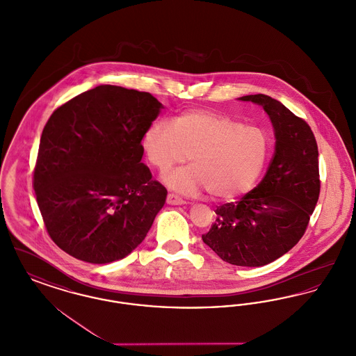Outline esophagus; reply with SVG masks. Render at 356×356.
Masks as SVG:
<instances>
[{
    "label": "esophagus",
    "instance_id": "esophagus-1",
    "mask_svg": "<svg viewBox=\"0 0 356 356\" xmlns=\"http://www.w3.org/2000/svg\"><path fill=\"white\" fill-rule=\"evenodd\" d=\"M167 203L172 204V205H181V204H186V200H183L181 197H179L177 195H173V193H168L167 195Z\"/></svg>",
    "mask_w": 356,
    "mask_h": 356
}]
</instances>
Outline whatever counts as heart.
<instances>
[{
  "instance_id": "b5f03b06",
  "label": "heart",
  "mask_w": 356,
  "mask_h": 356,
  "mask_svg": "<svg viewBox=\"0 0 356 356\" xmlns=\"http://www.w3.org/2000/svg\"><path fill=\"white\" fill-rule=\"evenodd\" d=\"M148 163L160 173L184 163L164 179L184 195L204 189L209 196L231 200L248 192L260 176L270 153V136L243 121L205 109H189L172 122L154 120L143 135Z\"/></svg>"
}]
</instances>
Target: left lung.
<instances>
[{"instance_id":"8db88e82","label":"left lung","mask_w":356,"mask_h":356,"mask_svg":"<svg viewBox=\"0 0 356 356\" xmlns=\"http://www.w3.org/2000/svg\"><path fill=\"white\" fill-rule=\"evenodd\" d=\"M261 105L275 128V153L263 180L238 202L222 204L204 243L224 261L260 267L305 235L321 193L318 144L305 120L266 95L240 97Z\"/></svg>"}]
</instances>
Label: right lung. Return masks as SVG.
<instances>
[{"label": "right lung", "mask_w": 356, "mask_h": 356, "mask_svg": "<svg viewBox=\"0 0 356 356\" xmlns=\"http://www.w3.org/2000/svg\"><path fill=\"white\" fill-rule=\"evenodd\" d=\"M161 106L148 92L100 85L51 113L33 189L48 235L67 254L105 264L147 236L167 189L141 163V140Z\"/></svg>", "instance_id": "right-lung-1"}]
</instances>
